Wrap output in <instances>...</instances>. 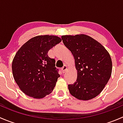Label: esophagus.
Segmentation results:
<instances>
[{
  "instance_id": "obj_1",
  "label": "esophagus",
  "mask_w": 123,
  "mask_h": 123,
  "mask_svg": "<svg viewBox=\"0 0 123 123\" xmlns=\"http://www.w3.org/2000/svg\"><path fill=\"white\" fill-rule=\"evenodd\" d=\"M67 65H64V66H63V67L61 68V70H62V72L63 73H64L65 72V71L67 70Z\"/></svg>"
}]
</instances>
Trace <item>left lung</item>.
I'll return each instance as SVG.
<instances>
[{
  "label": "left lung",
  "mask_w": 123,
  "mask_h": 123,
  "mask_svg": "<svg viewBox=\"0 0 123 123\" xmlns=\"http://www.w3.org/2000/svg\"><path fill=\"white\" fill-rule=\"evenodd\" d=\"M64 45L71 52L77 70V80L68 85L71 95L87 100L97 96L105 87L112 73V61L105 48L85 34L62 36Z\"/></svg>",
  "instance_id": "1"
}]
</instances>
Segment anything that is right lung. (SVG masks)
I'll list each match as a JSON object with an SVG mask.
<instances>
[{
    "label": "right lung",
    "instance_id": "obj_1",
    "mask_svg": "<svg viewBox=\"0 0 123 123\" xmlns=\"http://www.w3.org/2000/svg\"><path fill=\"white\" fill-rule=\"evenodd\" d=\"M61 42L55 36H38L27 41L15 54L12 65L13 76L25 95L40 99L53 91L60 75L55 60L48 53Z\"/></svg>",
    "mask_w": 123,
    "mask_h": 123
}]
</instances>
